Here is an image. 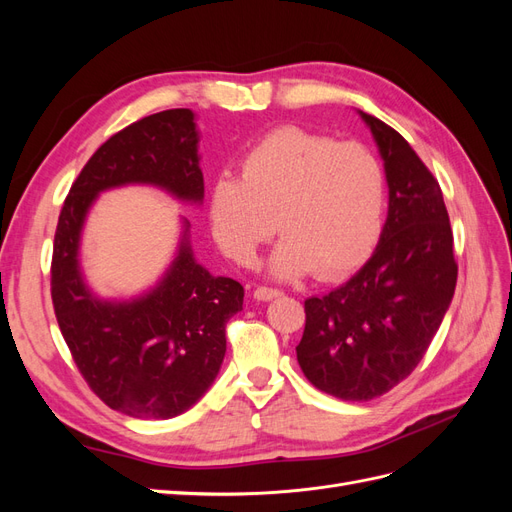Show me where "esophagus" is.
Listing matches in <instances>:
<instances>
[{
  "instance_id": "34e87169",
  "label": "esophagus",
  "mask_w": 512,
  "mask_h": 512,
  "mask_svg": "<svg viewBox=\"0 0 512 512\" xmlns=\"http://www.w3.org/2000/svg\"><path fill=\"white\" fill-rule=\"evenodd\" d=\"M254 297H256L258 301H271V299L282 297V290L269 288V286H258V288L254 290Z\"/></svg>"
}]
</instances>
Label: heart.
Returning <instances> with one entry per match:
<instances>
[{
  "label": "heart",
  "mask_w": 512,
  "mask_h": 512,
  "mask_svg": "<svg viewBox=\"0 0 512 512\" xmlns=\"http://www.w3.org/2000/svg\"><path fill=\"white\" fill-rule=\"evenodd\" d=\"M213 239L237 265H252L277 230L271 256L282 280L314 271L331 280L359 267L376 245L384 215V170L359 143L282 128L241 160V175L215 179Z\"/></svg>",
  "instance_id": "b5f03b06"
}]
</instances>
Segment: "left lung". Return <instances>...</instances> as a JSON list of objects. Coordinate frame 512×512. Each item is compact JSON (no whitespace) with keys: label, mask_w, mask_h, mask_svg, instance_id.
<instances>
[{"label":"left lung","mask_w":512,"mask_h":512,"mask_svg":"<svg viewBox=\"0 0 512 512\" xmlns=\"http://www.w3.org/2000/svg\"><path fill=\"white\" fill-rule=\"evenodd\" d=\"M359 115L384 160L389 215L363 269L324 297L305 301L297 346L305 378L346 401L380 397L412 374L457 284L453 230L438 181L404 136Z\"/></svg>","instance_id":"1"}]
</instances>
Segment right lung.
Returning a JSON list of instances; mask_svg holds the SVG:
<instances>
[{"label":"right lung","instance_id":"obj_1","mask_svg":"<svg viewBox=\"0 0 512 512\" xmlns=\"http://www.w3.org/2000/svg\"><path fill=\"white\" fill-rule=\"evenodd\" d=\"M198 162L190 108L143 117L89 158L59 213L51 297L61 335L91 391L134 418L179 416L209 391L226 354V322L243 309V286L198 265L183 220L177 254L156 286L126 301L102 299L81 269L83 226L96 198L123 185H153L200 205Z\"/></svg>","mask_w":512,"mask_h":512}]
</instances>
